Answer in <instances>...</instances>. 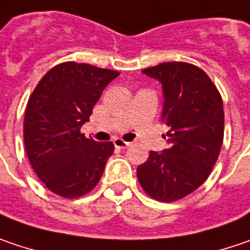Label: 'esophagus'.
<instances>
[{
    "label": "esophagus",
    "instance_id": "esophagus-1",
    "mask_svg": "<svg viewBox=\"0 0 250 250\" xmlns=\"http://www.w3.org/2000/svg\"><path fill=\"white\" fill-rule=\"evenodd\" d=\"M113 144H114V147H117V148H127V147L130 146V143H127V141H125V140L122 139H114Z\"/></svg>",
    "mask_w": 250,
    "mask_h": 250
}]
</instances>
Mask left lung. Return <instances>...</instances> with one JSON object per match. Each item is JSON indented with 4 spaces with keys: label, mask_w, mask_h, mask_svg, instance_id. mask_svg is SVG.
Returning a JSON list of instances; mask_svg holds the SVG:
<instances>
[{
    "label": "left lung",
    "mask_w": 250,
    "mask_h": 250,
    "mask_svg": "<svg viewBox=\"0 0 250 250\" xmlns=\"http://www.w3.org/2000/svg\"><path fill=\"white\" fill-rule=\"evenodd\" d=\"M144 75L163 84L161 119L169 130L168 148L150 151L137 178L151 198L172 202L187 197L209 177L224 141V104L216 86L198 66L166 62Z\"/></svg>",
    "instance_id": "8db88e82"
}]
</instances>
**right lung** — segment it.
<instances>
[{
  "instance_id": "obj_1",
  "label": "right lung",
  "mask_w": 250,
  "mask_h": 250,
  "mask_svg": "<svg viewBox=\"0 0 250 250\" xmlns=\"http://www.w3.org/2000/svg\"><path fill=\"white\" fill-rule=\"evenodd\" d=\"M120 73L87 63H59L39 81L28 100L23 141L28 160L48 189L63 198L90 192L100 181L111 141L84 137L81 127L104 87Z\"/></svg>"
}]
</instances>
